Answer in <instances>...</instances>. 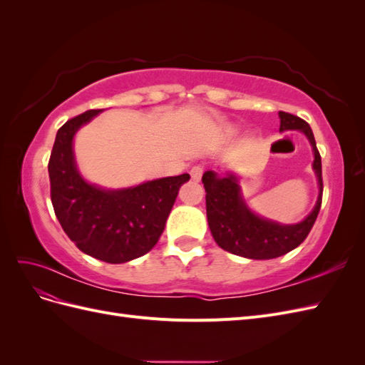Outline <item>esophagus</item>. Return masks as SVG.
<instances>
[{"mask_svg": "<svg viewBox=\"0 0 365 365\" xmlns=\"http://www.w3.org/2000/svg\"><path fill=\"white\" fill-rule=\"evenodd\" d=\"M202 173H204V165H201V164L193 165V168L190 169V176H192L193 181H200Z\"/></svg>", "mask_w": 365, "mask_h": 365, "instance_id": "1", "label": "esophagus"}]
</instances>
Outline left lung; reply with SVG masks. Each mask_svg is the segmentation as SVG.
I'll return each mask as SVG.
<instances>
[{
    "label": "left lung",
    "mask_w": 365,
    "mask_h": 365,
    "mask_svg": "<svg viewBox=\"0 0 365 365\" xmlns=\"http://www.w3.org/2000/svg\"><path fill=\"white\" fill-rule=\"evenodd\" d=\"M280 130L298 129L306 134L315 153L314 170L318 176L319 196L312 213L295 225H279L252 215L239 193V184L233 175L217 178L215 172H205V205L210 231L216 244L236 256L248 259H275L292 251L312 230L323 200L322 157L317 149L314 132L309 123L294 114L280 111Z\"/></svg>",
    "instance_id": "8db88e82"
}]
</instances>
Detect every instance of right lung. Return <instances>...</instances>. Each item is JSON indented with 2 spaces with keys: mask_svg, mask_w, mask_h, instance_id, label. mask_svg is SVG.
<instances>
[{
  "mask_svg": "<svg viewBox=\"0 0 365 365\" xmlns=\"http://www.w3.org/2000/svg\"><path fill=\"white\" fill-rule=\"evenodd\" d=\"M101 111L90 109L59 128L48 161L50 196L54 215L77 248L106 263H125L157 245L180 187L190 175L117 192L85 182L74 164L73 137Z\"/></svg>",
  "mask_w": 365,
  "mask_h": 365,
  "instance_id": "right-lung-1",
  "label": "right lung"
}]
</instances>
